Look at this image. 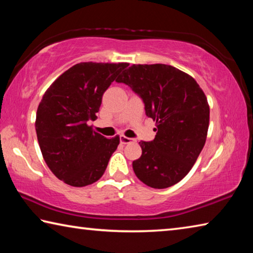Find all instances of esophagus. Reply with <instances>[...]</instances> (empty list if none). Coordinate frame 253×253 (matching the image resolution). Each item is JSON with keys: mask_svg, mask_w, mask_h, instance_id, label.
Segmentation results:
<instances>
[{"mask_svg": "<svg viewBox=\"0 0 253 253\" xmlns=\"http://www.w3.org/2000/svg\"><path fill=\"white\" fill-rule=\"evenodd\" d=\"M119 140H121L122 144H128V143H131V138H129V137H126L124 135H121L119 136Z\"/></svg>", "mask_w": 253, "mask_h": 253, "instance_id": "obj_1", "label": "esophagus"}]
</instances>
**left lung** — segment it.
I'll return each mask as SVG.
<instances>
[{
  "label": "left lung",
  "instance_id": "obj_1",
  "mask_svg": "<svg viewBox=\"0 0 253 253\" xmlns=\"http://www.w3.org/2000/svg\"><path fill=\"white\" fill-rule=\"evenodd\" d=\"M139 95L146 116L156 122L152 142H140L142 156L132 162L136 176L153 188L178 183L193 168L207 140L208 99L193 77L177 68L132 65L116 79Z\"/></svg>",
  "mask_w": 253,
  "mask_h": 253
}]
</instances>
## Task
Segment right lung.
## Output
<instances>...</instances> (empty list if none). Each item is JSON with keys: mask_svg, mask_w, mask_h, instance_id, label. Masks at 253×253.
Instances as JSON below:
<instances>
[{"mask_svg": "<svg viewBox=\"0 0 253 253\" xmlns=\"http://www.w3.org/2000/svg\"><path fill=\"white\" fill-rule=\"evenodd\" d=\"M127 62H80L55 79L37 110L36 130L48 168L63 183L83 187L104 175L119 136L92 130L102 95Z\"/></svg>", "mask_w": 253, "mask_h": 253, "instance_id": "obj_1", "label": "right lung"}]
</instances>
